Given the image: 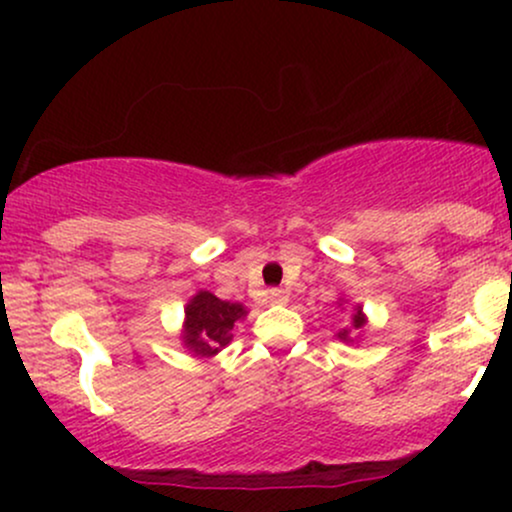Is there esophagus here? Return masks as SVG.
Masks as SVG:
<instances>
[{
    "mask_svg": "<svg viewBox=\"0 0 512 512\" xmlns=\"http://www.w3.org/2000/svg\"><path fill=\"white\" fill-rule=\"evenodd\" d=\"M267 296H269V301H272V303H279V305L289 301V293H286L284 289H269Z\"/></svg>",
    "mask_w": 512,
    "mask_h": 512,
    "instance_id": "1",
    "label": "esophagus"
}]
</instances>
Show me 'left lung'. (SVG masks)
<instances>
[{
  "instance_id": "1",
  "label": "left lung",
  "mask_w": 512,
  "mask_h": 512,
  "mask_svg": "<svg viewBox=\"0 0 512 512\" xmlns=\"http://www.w3.org/2000/svg\"><path fill=\"white\" fill-rule=\"evenodd\" d=\"M351 320H354V330H358V327L363 325V315H361V310H356V315L351 317ZM346 337H349V330H342V332H339V339H346Z\"/></svg>"
}]
</instances>
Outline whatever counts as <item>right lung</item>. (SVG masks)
Listing matches in <instances>:
<instances>
[{"mask_svg":"<svg viewBox=\"0 0 512 512\" xmlns=\"http://www.w3.org/2000/svg\"><path fill=\"white\" fill-rule=\"evenodd\" d=\"M243 315V305L221 301L209 291H199L187 303L182 342L190 346L197 356H214L221 346L231 342L233 322Z\"/></svg>","mask_w":512,"mask_h":512,"instance_id":"obj_1","label":"right lung"}]
</instances>
